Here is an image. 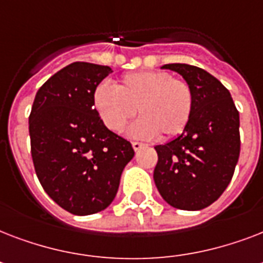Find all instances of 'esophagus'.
<instances>
[{
    "mask_svg": "<svg viewBox=\"0 0 263 263\" xmlns=\"http://www.w3.org/2000/svg\"><path fill=\"white\" fill-rule=\"evenodd\" d=\"M142 146H143V143H139V142H132V147H134V150H135V152L140 150V148H142Z\"/></svg>",
    "mask_w": 263,
    "mask_h": 263,
    "instance_id": "obj_1",
    "label": "esophagus"
}]
</instances>
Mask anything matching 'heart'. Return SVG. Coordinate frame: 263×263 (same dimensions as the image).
<instances>
[{
	"label": "heart",
	"mask_w": 263,
	"mask_h": 263,
	"mask_svg": "<svg viewBox=\"0 0 263 263\" xmlns=\"http://www.w3.org/2000/svg\"><path fill=\"white\" fill-rule=\"evenodd\" d=\"M92 105L110 131H121L136 107L140 119L129 127L128 135L171 138L187 125L194 94L187 82L175 79L168 72L139 71L124 75L115 87L99 84L92 92Z\"/></svg>",
	"instance_id": "b5f03b06"
}]
</instances>
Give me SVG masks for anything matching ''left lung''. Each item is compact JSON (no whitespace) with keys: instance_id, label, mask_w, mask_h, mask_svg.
<instances>
[{"instance_id":"8db88e82","label":"left lung","mask_w":263,"mask_h":263,"mask_svg":"<svg viewBox=\"0 0 263 263\" xmlns=\"http://www.w3.org/2000/svg\"><path fill=\"white\" fill-rule=\"evenodd\" d=\"M183 76L194 94L183 132L156 146L154 183L164 200L180 210H202L228 187L240 154L239 111L220 80L190 64H165Z\"/></svg>"}]
</instances>
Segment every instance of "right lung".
Here are the masks:
<instances>
[{
    "mask_svg": "<svg viewBox=\"0 0 263 263\" xmlns=\"http://www.w3.org/2000/svg\"><path fill=\"white\" fill-rule=\"evenodd\" d=\"M111 68L72 63L45 82L31 109V156L46 194L75 216L102 212L119 191L135 153L107 129L92 105V92Z\"/></svg>",
    "mask_w": 263,
    "mask_h": 263,
    "instance_id": "obj_1",
    "label": "right lung"
}]
</instances>
